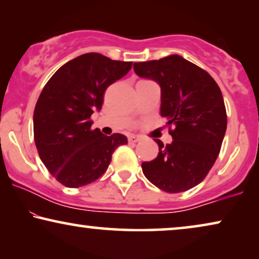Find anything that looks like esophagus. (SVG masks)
<instances>
[{
	"instance_id": "esophagus-1",
	"label": "esophagus",
	"mask_w": 259,
	"mask_h": 259,
	"mask_svg": "<svg viewBox=\"0 0 259 259\" xmlns=\"http://www.w3.org/2000/svg\"><path fill=\"white\" fill-rule=\"evenodd\" d=\"M141 140V137L139 136H134V134H131L128 136V141L130 143H138V141Z\"/></svg>"
}]
</instances>
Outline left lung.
<instances>
[{"mask_svg": "<svg viewBox=\"0 0 259 259\" xmlns=\"http://www.w3.org/2000/svg\"><path fill=\"white\" fill-rule=\"evenodd\" d=\"M133 68L137 75L160 84V114L167 119L173 139L166 146L154 139L158 157L141 164L144 175L165 192L192 189L217 160L226 132L221 88L206 70L180 55L134 62Z\"/></svg>", "mask_w": 259, "mask_h": 259, "instance_id": "left-lung-1", "label": "left lung"}]
</instances>
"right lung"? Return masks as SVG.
Here are the masks:
<instances>
[{
  "label": "right lung",
  "mask_w": 259,
  "mask_h": 259,
  "mask_svg": "<svg viewBox=\"0 0 259 259\" xmlns=\"http://www.w3.org/2000/svg\"><path fill=\"white\" fill-rule=\"evenodd\" d=\"M131 68L132 62L87 53L60 67L42 90L34 109V140L42 162L63 186L95 182L113 152L127 144L123 134L92 130L91 115L101 109L109 84Z\"/></svg>",
  "instance_id": "1"
}]
</instances>
